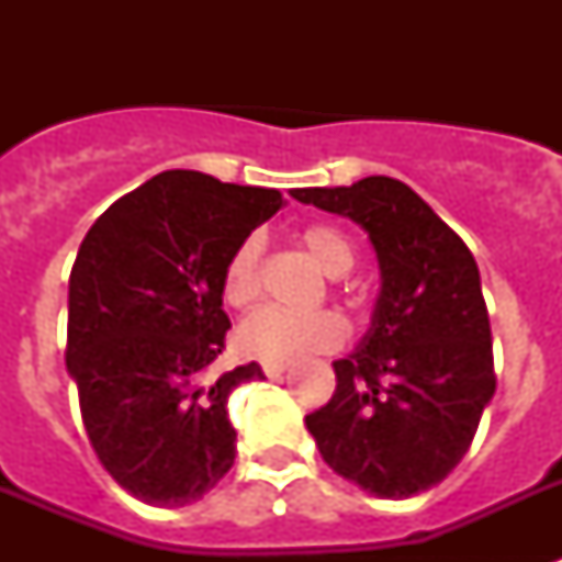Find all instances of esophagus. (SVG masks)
<instances>
[{
    "mask_svg": "<svg viewBox=\"0 0 562 562\" xmlns=\"http://www.w3.org/2000/svg\"><path fill=\"white\" fill-rule=\"evenodd\" d=\"M262 370H265V375H268V379H280V375L289 370V361H265Z\"/></svg>",
    "mask_w": 562,
    "mask_h": 562,
    "instance_id": "esophagus-1",
    "label": "esophagus"
}]
</instances>
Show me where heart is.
Wrapping results in <instances>:
<instances>
[{
	"instance_id": "heart-1",
	"label": "heart",
	"mask_w": 562,
	"mask_h": 562,
	"mask_svg": "<svg viewBox=\"0 0 562 562\" xmlns=\"http://www.w3.org/2000/svg\"><path fill=\"white\" fill-rule=\"evenodd\" d=\"M300 245L306 247V254L329 277H341L356 262L352 241L333 224L303 227ZM259 259H262V241L256 236L245 238L229 254L221 273V294L227 306L245 308L259 297ZM344 341H347V324L338 312L294 315L268 306L247 315L236 329L238 350L259 361H291L308 352H329L338 350Z\"/></svg>"
}]
</instances>
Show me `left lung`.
Listing matches in <instances>:
<instances>
[{"label":"left lung","instance_id":"obj_1","mask_svg":"<svg viewBox=\"0 0 562 562\" xmlns=\"http://www.w3.org/2000/svg\"><path fill=\"white\" fill-rule=\"evenodd\" d=\"M291 198L356 221L382 273L368 335L333 364V400L306 414V428L341 479L379 498L417 496L461 463L496 393L479 265L402 180Z\"/></svg>","mask_w":562,"mask_h":562}]
</instances>
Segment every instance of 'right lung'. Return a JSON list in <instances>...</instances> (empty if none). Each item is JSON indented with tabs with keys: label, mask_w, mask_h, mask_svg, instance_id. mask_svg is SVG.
Segmentation results:
<instances>
[{
	"label": "right lung",
	"mask_w": 562,
	"mask_h": 562,
	"mask_svg": "<svg viewBox=\"0 0 562 562\" xmlns=\"http://www.w3.org/2000/svg\"><path fill=\"white\" fill-rule=\"evenodd\" d=\"M282 203L277 189L162 171L78 247L66 370L101 467L145 505H192L236 461L227 400L265 375L256 361L212 373L229 329L221 273Z\"/></svg>",
	"instance_id": "right-lung-1"
}]
</instances>
